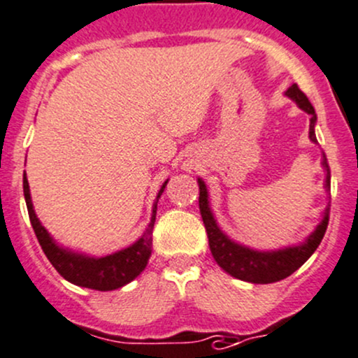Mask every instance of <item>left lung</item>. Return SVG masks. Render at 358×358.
<instances>
[{
    "label": "left lung",
    "mask_w": 358,
    "mask_h": 358,
    "mask_svg": "<svg viewBox=\"0 0 358 358\" xmlns=\"http://www.w3.org/2000/svg\"><path fill=\"white\" fill-rule=\"evenodd\" d=\"M286 96H289L299 109L305 110L306 114L310 115L308 136L313 143H317V114L313 106L310 103V100L306 99L305 93L298 88V85L289 86L286 92ZM322 168L324 171H326V183H324V189L329 192L331 171L329 164H327L326 154H322ZM197 183H199L201 216L202 222H204L206 232H208L209 249H211L213 258H215V262L218 263L229 275L236 277V279L246 280V282L252 284H270L286 279V277H289L292 272H296V270L315 252L320 241H322L324 234H326L327 223H329V204L324 209L322 220L319 222V225L315 227V230H313L303 243L279 249H270V251H259V249L244 246V244H239L234 239H230V237L220 229L218 222H216L215 215H213L211 204H209L208 187H206L204 180L202 178H197Z\"/></svg>",
    "instance_id": "left-lung-1"
}]
</instances>
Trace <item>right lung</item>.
<instances>
[{
    "label": "right lung",
    "mask_w": 358,
    "mask_h": 358,
    "mask_svg": "<svg viewBox=\"0 0 358 358\" xmlns=\"http://www.w3.org/2000/svg\"><path fill=\"white\" fill-rule=\"evenodd\" d=\"M166 180L159 189L156 201L152 204V215H150V222L147 225L145 232L138 241L131 244V246L115 251L107 256H90L85 252L72 251V249L64 248L62 244L57 243L52 237V234L41 225L39 218L36 216L34 206L31 201V190H29L27 176L24 173V197L25 204H27L29 220L34 229L36 237L39 241V246L45 251L46 258L50 259L57 272L76 286L88 287V289L95 291H114L117 287L126 286L131 282L135 277H138L147 266V262L152 252V229L156 223V213H157V201L162 196L166 189Z\"/></svg>",
    "instance_id": "obj_1"
}]
</instances>
